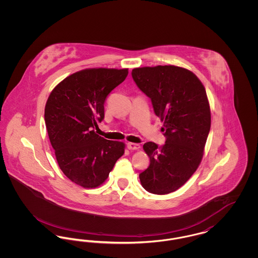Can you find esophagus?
<instances>
[{
	"label": "esophagus",
	"mask_w": 258,
	"mask_h": 258,
	"mask_svg": "<svg viewBox=\"0 0 258 258\" xmlns=\"http://www.w3.org/2000/svg\"><path fill=\"white\" fill-rule=\"evenodd\" d=\"M126 146H127V148H128L130 150H139V149H140V145H139V144L132 143V142H128V143L126 144Z\"/></svg>",
	"instance_id": "esophagus-1"
}]
</instances>
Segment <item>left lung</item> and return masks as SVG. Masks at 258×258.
Wrapping results in <instances>:
<instances>
[{
	"mask_svg": "<svg viewBox=\"0 0 258 258\" xmlns=\"http://www.w3.org/2000/svg\"><path fill=\"white\" fill-rule=\"evenodd\" d=\"M132 75L151 98L166 138L161 147L154 142L143 145L150 165L139 179L149 192L167 195L181 187L202 160L211 127L206 91L196 74L180 67L136 68Z\"/></svg>",
	"mask_w": 258,
	"mask_h": 258,
	"instance_id": "obj_1",
	"label": "left lung"
}]
</instances>
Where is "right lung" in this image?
Segmentation results:
<instances>
[{"instance_id": "1", "label": "right lung", "mask_w": 258, "mask_h": 258, "mask_svg": "<svg viewBox=\"0 0 258 258\" xmlns=\"http://www.w3.org/2000/svg\"><path fill=\"white\" fill-rule=\"evenodd\" d=\"M127 74V69L77 72L55 87L46 101L45 125L58 164L83 187L102 184L124 153L123 142L106 140L94 128L104 118L105 98Z\"/></svg>"}]
</instances>
